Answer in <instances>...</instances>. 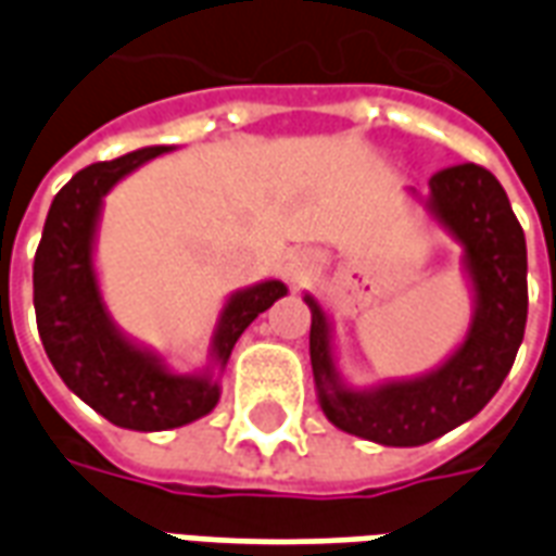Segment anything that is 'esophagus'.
Masks as SVG:
<instances>
[{
	"instance_id": "esophagus-1",
	"label": "esophagus",
	"mask_w": 556,
	"mask_h": 556,
	"mask_svg": "<svg viewBox=\"0 0 556 556\" xmlns=\"http://www.w3.org/2000/svg\"><path fill=\"white\" fill-rule=\"evenodd\" d=\"M315 270H318V255L313 250H301V253H294L289 258V267H286V274L294 286H301L303 279L313 277Z\"/></svg>"
}]
</instances>
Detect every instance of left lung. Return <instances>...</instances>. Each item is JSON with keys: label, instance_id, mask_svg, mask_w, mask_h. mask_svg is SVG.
<instances>
[{"label": "left lung", "instance_id": "obj_1", "mask_svg": "<svg viewBox=\"0 0 556 556\" xmlns=\"http://www.w3.org/2000/svg\"><path fill=\"white\" fill-rule=\"evenodd\" d=\"M419 205L462 247L473 315L458 349L431 372L375 387L349 384L337 363L333 325L313 294L309 361L315 393L337 429L381 446H422L473 419L501 390L525 339L527 243L501 181L477 163L431 175Z\"/></svg>", "mask_w": 556, "mask_h": 556}]
</instances>
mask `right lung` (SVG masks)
I'll list each match as a JSON object with an SVG mask.
<instances>
[{
	"instance_id": "1",
	"label": "right lung",
	"mask_w": 556,
	"mask_h": 556,
	"mask_svg": "<svg viewBox=\"0 0 556 556\" xmlns=\"http://www.w3.org/2000/svg\"><path fill=\"white\" fill-rule=\"evenodd\" d=\"M166 151L172 146L139 148L79 169L55 193L31 274L38 333L59 378L113 426L134 431L178 429L217 408L219 375L238 337L258 313L289 294L279 279L229 294L211 337V363L202 372H175L157 351L118 330L94 270L103 195Z\"/></svg>"
}]
</instances>
